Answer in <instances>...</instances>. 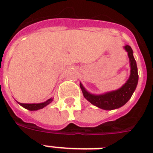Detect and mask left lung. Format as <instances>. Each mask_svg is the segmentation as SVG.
I'll list each match as a JSON object with an SVG mask.
<instances>
[{
    "label": "left lung",
    "mask_w": 153,
    "mask_h": 153,
    "mask_svg": "<svg viewBox=\"0 0 153 153\" xmlns=\"http://www.w3.org/2000/svg\"><path fill=\"white\" fill-rule=\"evenodd\" d=\"M128 52V56L130 62V76L125 85L117 91L107 92L104 94H91L85 90L83 86L80 83V87L83 94L84 98L94 105L105 110H112L117 109L126 104L133 95L138 82V73L137 62L133 57V50L130 46L126 45L124 47Z\"/></svg>",
    "instance_id": "obj_1"
}]
</instances>
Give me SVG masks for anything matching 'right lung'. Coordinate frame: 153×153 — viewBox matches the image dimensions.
Wrapping results in <instances>:
<instances>
[{"mask_svg": "<svg viewBox=\"0 0 153 153\" xmlns=\"http://www.w3.org/2000/svg\"><path fill=\"white\" fill-rule=\"evenodd\" d=\"M53 101V98H50L48 100H47L46 102H42V103H37V104H25V103H20L18 102L19 104L23 106L25 109H28V110H38V109H43L44 107H45L46 105H48V104H50L51 102Z\"/></svg>", "mask_w": 153, "mask_h": 153, "instance_id": "right-lung-1", "label": "right lung"}]
</instances>
